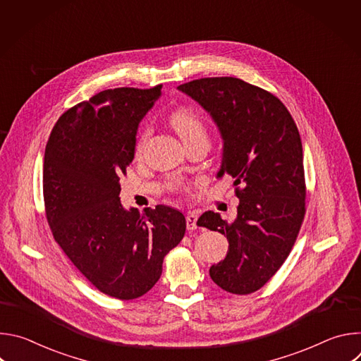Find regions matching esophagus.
Returning a JSON list of instances; mask_svg holds the SVG:
<instances>
[{"label": "esophagus", "instance_id": "1", "mask_svg": "<svg viewBox=\"0 0 361 361\" xmlns=\"http://www.w3.org/2000/svg\"><path fill=\"white\" fill-rule=\"evenodd\" d=\"M187 228L188 230H195L197 228V220H198V216L195 213H188L187 217Z\"/></svg>", "mask_w": 361, "mask_h": 361}]
</instances>
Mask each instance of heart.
<instances>
[{
    "label": "heart",
    "instance_id": "obj_1",
    "mask_svg": "<svg viewBox=\"0 0 361 361\" xmlns=\"http://www.w3.org/2000/svg\"><path fill=\"white\" fill-rule=\"evenodd\" d=\"M170 123H171L173 128L176 130V133L181 137L183 141H185L191 137H195V135L205 134V126H204L202 118L195 111L188 110V109H181V110L174 111L170 117ZM147 137H148V130H145L140 135V140L135 147L137 152H140L142 149V145H144Z\"/></svg>",
    "mask_w": 361,
    "mask_h": 361
}]
</instances>
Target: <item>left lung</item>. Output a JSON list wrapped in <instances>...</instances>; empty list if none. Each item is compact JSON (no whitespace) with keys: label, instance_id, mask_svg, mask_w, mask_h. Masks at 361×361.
Segmentation results:
<instances>
[{"label":"left lung","instance_id":"1","mask_svg":"<svg viewBox=\"0 0 361 361\" xmlns=\"http://www.w3.org/2000/svg\"><path fill=\"white\" fill-rule=\"evenodd\" d=\"M207 111L223 138L217 177L234 178L240 202L228 223L205 212L198 226L224 234L226 259L210 277L233 294L262 288L288 257L305 214L302 145L297 126L271 92L234 77L200 78L177 87Z\"/></svg>","mask_w":361,"mask_h":361}]
</instances>
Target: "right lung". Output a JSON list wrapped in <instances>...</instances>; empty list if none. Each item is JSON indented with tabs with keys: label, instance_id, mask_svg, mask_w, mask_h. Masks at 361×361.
Listing matches in <instances>:
<instances>
[{
	"label": "right lung",
	"instance_id": "obj_1",
	"mask_svg": "<svg viewBox=\"0 0 361 361\" xmlns=\"http://www.w3.org/2000/svg\"><path fill=\"white\" fill-rule=\"evenodd\" d=\"M161 88L104 90L80 102L59 118L44 154L45 214L56 241L95 288L120 300L154 287L185 233L178 210L157 205L140 213L120 200L138 124Z\"/></svg>",
	"mask_w": 361,
	"mask_h": 361
}]
</instances>
